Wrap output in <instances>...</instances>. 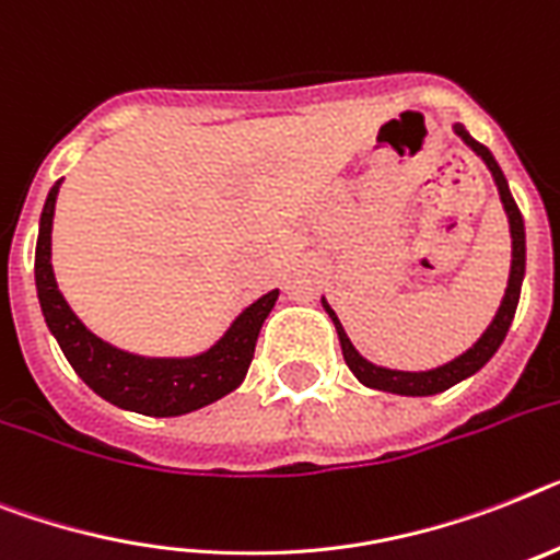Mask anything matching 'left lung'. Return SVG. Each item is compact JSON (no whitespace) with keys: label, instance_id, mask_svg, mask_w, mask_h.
Here are the masks:
<instances>
[{"label":"left lung","instance_id":"obj_1","mask_svg":"<svg viewBox=\"0 0 560 560\" xmlns=\"http://www.w3.org/2000/svg\"><path fill=\"white\" fill-rule=\"evenodd\" d=\"M455 133L462 136L469 148L476 150L478 156L483 159V164L490 167L492 178H495L498 196H501V205L506 210V219H510V236H512V265H510V281H506L504 299H501V307H498L492 324L483 330V336L478 338L476 345L469 347L467 352H462L458 359L447 361L435 370H424V373H404V370H387L378 368V364H370L364 355H359V350L352 347V341L347 338L345 327L338 322V316L332 313V307L324 302V310L330 313L332 324H336L338 341H341V352H345L347 368L352 370V375L359 378L364 387L382 389V393H396V396H435V393H444L453 384L464 382L472 373L487 364V361L495 355V350L501 347V341L506 338V330H510L512 318H515V307H518V295H521V281H524V265H527V242H524V219H521V210L512 199L510 185H506L504 173L498 167V162L492 159V153L483 148L481 142H476L472 136L464 130V125H455Z\"/></svg>","mask_w":560,"mask_h":560}]
</instances>
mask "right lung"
<instances>
[{
    "instance_id": "add662e5",
    "label": "right lung",
    "mask_w": 560,
    "mask_h": 560,
    "mask_svg": "<svg viewBox=\"0 0 560 560\" xmlns=\"http://www.w3.org/2000/svg\"><path fill=\"white\" fill-rule=\"evenodd\" d=\"M59 185L62 182L50 187L39 219L36 293H39L45 322L79 378L96 396L116 404L121 410L153 418L185 416L233 393L247 375L253 352H256V338L279 299V290H270L258 302H253L208 352H199L190 359H144V355H133V352L107 345L79 322L56 284L54 265H50V230H54Z\"/></svg>"
}]
</instances>
